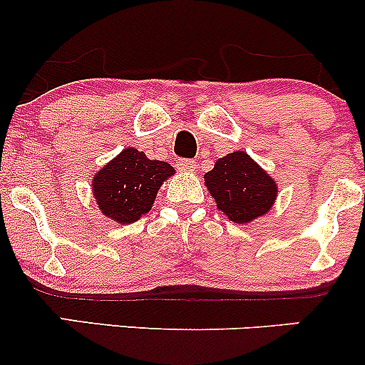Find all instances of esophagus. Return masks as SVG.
Here are the masks:
<instances>
[{
  "instance_id": "1",
  "label": "esophagus",
  "mask_w": 365,
  "mask_h": 365,
  "mask_svg": "<svg viewBox=\"0 0 365 365\" xmlns=\"http://www.w3.org/2000/svg\"><path fill=\"white\" fill-rule=\"evenodd\" d=\"M177 166H178V170H182V171H194L195 161H192V159H178Z\"/></svg>"
}]
</instances>
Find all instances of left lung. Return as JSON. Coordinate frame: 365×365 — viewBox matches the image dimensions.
Wrapping results in <instances>:
<instances>
[{
    "label": "left lung",
    "instance_id": "8db88e82",
    "mask_svg": "<svg viewBox=\"0 0 365 365\" xmlns=\"http://www.w3.org/2000/svg\"><path fill=\"white\" fill-rule=\"evenodd\" d=\"M216 206L230 221L250 223L273 207L278 185L244 150L226 154L204 175Z\"/></svg>",
    "mask_w": 365,
    "mask_h": 365
}]
</instances>
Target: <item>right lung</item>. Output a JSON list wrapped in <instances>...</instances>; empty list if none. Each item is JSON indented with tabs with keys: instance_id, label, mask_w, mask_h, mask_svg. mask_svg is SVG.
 <instances>
[{
	"instance_id": "1",
	"label": "right lung",
	"mask_w": 365,
	"mask_h": 365,
	"mask_svg": "<svg viewBox=\"0 0 365 365\" xmlns=\"http://www.w3.org/2000/svg\"><path fill=\"white\" fill-rule=\"evenodd\" d=\"M171 175L175 168L166 161L128 148L96 173L92 192L104 216L128 225L150 211L159 187Z\"/></svg>"
}]
</instances>
